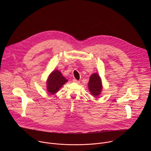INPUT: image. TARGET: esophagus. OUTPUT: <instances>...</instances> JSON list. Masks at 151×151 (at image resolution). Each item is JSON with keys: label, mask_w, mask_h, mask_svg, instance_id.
Segmentation results:
<instances>
[{"label": "esophagus", "mask_w": 151, "mask_h": 151, "mask_svg": "<svg viewBox=\"0 0 151 151\" xmlns=\"http://www.w3.org/2000/svg\"><path fill=\"white\" fill-rule=\"evenodd\" d=\"M73 82H75V83H79V81H78V80H77V79H73Z\"/></svg>", "instance_id": "1"}]
</instances>
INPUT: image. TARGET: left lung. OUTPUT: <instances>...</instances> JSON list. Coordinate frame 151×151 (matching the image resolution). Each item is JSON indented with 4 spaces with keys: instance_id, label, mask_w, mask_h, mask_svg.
Segmentation results:
<instances>
[{
    "instance_id": "obj_1",
    "label": "left lung",
    "mask_w": 151,
    "mask_h": 151,
    "mask_svg": "<svg viewBox=\"0 0 151 151\" xmlns=\"http://www.w3.org/2000/svg\"><path fill=\"white\" fill-rule=\"evenodd\" d=\"M88 86V90L93 96L97 97L100 94L103 87L101 78L98 74L94 73L91 75Z\"/></svg>"
}]
</instances>
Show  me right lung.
I'll return each instance as SVG.
<instances>
[{
	"mask_svg": "<svg viewBox=\"0 0 151 151\" xmlns=\"http://www.w3.org/2000/svg\"><path fill=\"white\" fill-rule=\"evenodd\" d=\"M68 79L64 78L61 73L55 70L49 75L47 82V88L50 94H55L63 85L68 82Z\"/></svg>",
	"mask_w": 151,
	"mask_h": 151,
	"instance_id": "obj_1",
	"label": "right lung"
}]
</instances>
